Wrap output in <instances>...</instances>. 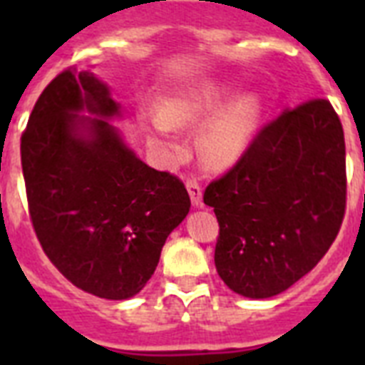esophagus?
Instances as JSON below:
<instances>
[{
	"mask_svg": "<svg viewBox=\"0 0 365 365\" xmlns=\"http://www.w3.org/2000/svg\"><path fill=\"white\" fill-rule=\"evenodd\" d=\"M185 187H187L193 206H202V187H200L199 183L195 182V180H187V182H185Z\"/></svg>",
	"mask_w": 365,
	"mask_h": 365,
	"instance_id": "1",
	"label": "esophagus"
}]
</instances>
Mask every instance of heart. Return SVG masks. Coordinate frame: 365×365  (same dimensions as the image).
<instances>
[{"label": "heart", "mask_w": 365, "mask_h": 365, "mask_svg": "<svg viewBox=\"0 0 365 365\" xmlns=\"http://www.w3.org/2000/svg\"><path fill=\"white\" fill-rule=\"evenodd\" d=\"M233 93V85L220 81H202L182 88L160 102L159 115L143 121L145 130L160 148L178 153L180 148L170 140L172 128H191L210 116L197 136L199 157L208 168H227L246 151L263 111L255 94L240 96L225 106Z\"/></svg>", "instance_id": "heart-1"}]
</instances>
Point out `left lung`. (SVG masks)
<instances>
[{
  "instance_id": "left-lung-1",
  "label": "left lung",
  "mask_w": 365,
  "mask_h": 365,
  "mask_svg": "<svg viewBox=\"0 0 365 365\" xmlns=\"http://www.w3.org/2000/svg\"><path fill=\"white\" fill-rule=\"evenodd\" d=\"M202 199L220 223L223 282L254 299L288 289L326 255L345 217V136L334 106L311 98L261 126Z\"/></svg>"
}]
</instances>
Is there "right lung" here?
Returning <instances> with one entry per match:
<instances>
[{
  "label": "right lung",
  "instance_id": "right-lung-1",
  "mask_svg": "<svg viewBox=\"0 0 365 365\" xmlns=\"http://www.w3.org/2000/svg\"><path fill=\"white\" fill-rule=\"evenodd\" d=\"M83 110L119 113L91 71H60L37 98L20 138L28 210L45 255L73 286L126 299L148 284L191 199L180 178L142 163Z\"/></svg>",
  "mask_w": 365,
  "mask_h": 365
}]
</instances>
